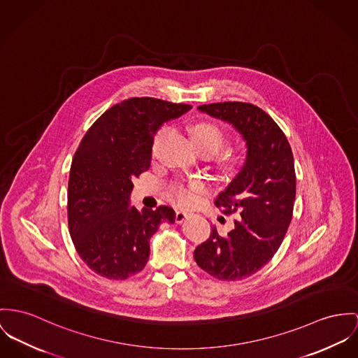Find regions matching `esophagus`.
Returning <instances> with one entry per match:
<instances>
[{
    "label": "esophagus",
    "instance_id": "obj_1",
    "mask_svg": "<svg viewBox=\"0 0 358 358\" xmlns=\"http://www.w3.org/2000/svg\"><path fill=\"white\" fill-rule=\"evenodd\" d=\"M188 217H189V214L185 211H176V223H182Z\"/></svg>",
    "mask_w": 358,
    "mask_h": 358
}]
</instances>
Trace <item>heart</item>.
I'll return each mask as SVG.
<instances>
[{
	"mask_svg": "<svg viewBox=\"0 0 358 358\" xmlns=\"http://www.w3.org/2000/svg\"><path fill=\"white\" fill-rule=\"evenodd\" d=\"M164 132H165V129H162L157 134L155 143L161 138ZM189 136L192 140L193 145L197 148V151L199 150H207L211 154H214L215 151L220 150V145L223 144V140H224L223 131L220 129L217 124L210 122V121L196 122L189 129ZM241 161H243L241 155L234 157V158L230 159V165H240ZM200 191H203V184L192 182L188 187H178L176 189V197L181 204H189L194 200L196 193L200 192Z\"/></svg>",
	"mask_w": 358,
	"mask_h": 358,
	"instance_id": "1",
	"label": "heart"
}]
</instances>
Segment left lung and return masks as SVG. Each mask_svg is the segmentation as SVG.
I'll return each instance as SVG.
<instances>
[{
	"label": "left lung",
	"instance_id": "left-lung-1",
	"mask_svg": "<svg viewBox=\"0 0 358 358\" xmlns=\"http://www.w3.org/2000/svg\"><path fill=\"white\" fill-rule=\"evenodd\" d=\"M231 124L247 145L245 164L215 200L223 214L240 211L234 229L222 237L213 227L194 249V262L210 275L238 280L257 273L280 247L296 199V171L290 144L275 121L245 102L197 108Z\"/></svg>",
	"mask_w": 358,
	"mask_h": 358
}]
</instances>
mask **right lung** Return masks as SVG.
Listing matches in <instances>:
<instances>
[{
    "mask_svg": "<svg viewBox=\"0 0 358 358\" xmlns=\"http://www.w3.org/2000/svg\"><path fill=\"white\" fill-rule=\"evenodd\" d=\"M191 105L131 98L105 111L87 131L72 159L68 224L83 262L98 275L127 279L150 256V238L162 222L174 223L167 206L138 211L131 204L132 180L151 164L157 131Z\"/></svg>",
    "mask_w": 358,
    "mask_h": 358,
    "instance_id": "right-lung-1",
    "label": "right lung"
}]
</instances>
